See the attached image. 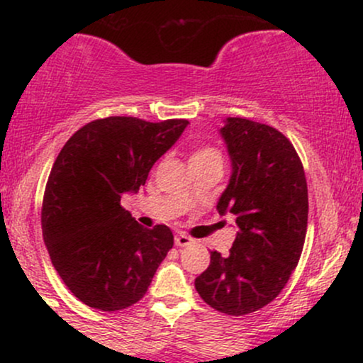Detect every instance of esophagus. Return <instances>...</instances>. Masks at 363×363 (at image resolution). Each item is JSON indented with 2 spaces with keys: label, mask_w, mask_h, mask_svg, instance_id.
Returning <instances> with one entry per match:
<instances>
[{
  "label": "esophagus",
  "mask_w": 363,
  "mask_h": 363,
  "mask_svg": "<svg viewBox=\"0 0 363 363\" xmlns=\"http://www.w3.org/2000/svg\"><path fill=\"white\" fill-rule=\"evenodd\" d=\"M176 245H179V247H186V245H191L193 244V239H191L189 235H186V234H179V235H176Z\"/></svg>",
  "instance_id": "1"
}]
</instances>
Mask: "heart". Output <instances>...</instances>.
Segmentation results:
<instances>
[{
	"instance_id": "obj_1",
	"label": "heart",
	"mask_w": 363,
	"mask_h": 363,
	"mask_svg": "<svg viewBox=\"0 0 363 363\" xmlns=\"http://www.w3.org/2000/svg\"><path fill=\"white\" fill-rule=\"evenodd\" d=\"M205 158H220V160H222V155H220L218 150L213 147H201V148L196 150L193 155H191V162L205 160Z\"/></svg>"
}]
</instances>
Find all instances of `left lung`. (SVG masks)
I'll use <instances>...</instances> for the list:
<instances>
[{"label": "left lung", "mask_w": 363, "mask_h": 363, "mask_svg": "<svg viewBox=\"0 0 363 363\" xmlns=\"http://www.w3.org/2000/svg\"><path fill=\"white\" fill-rule=\"evenodd\" d=\"M220 133L232 177L216 210L234 213L239 232L228 256L211 251L194 286L215 311L245 315L274 301L298 264L309 215L307 181L301 157L278 129L228 118Z\"/></svg>", "instance_id": "obj_1"}]
</instances>
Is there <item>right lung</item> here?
<instances>
[{"mask_svg":"<svg viewBox=\"0 0 363 363\" xmlns=\"http://www.w3.org/2000/svg\"><path fill=\"white\" fill-rule=\"evenodd\" d=\"M187 124L111 116L85 124L61 148L44 191L43 235L61 280L89 307L112 312L141 301L172 249L167 225L143 228L121 194L145 186Z\"/></svg>","mask_w":363,"mask_h":363,"instance_id":"obj_1","label":"right lung"}]
</instances>
